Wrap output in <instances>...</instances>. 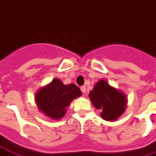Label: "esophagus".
<instances>
[{
    "label": "esophagus",
    "mask_w": 156,
    "mask_h": 156,
    "mask_svg": "<svg viewBox=\"0 0 156 156\" xmlns=\"http://www.w3.org/2000/svg\"><path fill=\"white\" fill-rule=\"evenodd\" d=\"M81 90H82V92L83 94H85L86 93V91H87V89H86V87H85V86H82V87H81Z\"/></svg>",
    "instance_id": "1"
}]
</instances>
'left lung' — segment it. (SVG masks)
I'll use <instances>...</instances> for the list:
<instances>
[{"mask_svg":"<svg viewBox=\"0 0 156 156\" xmlns=\"http://www.w3.org/2000/svg\"><path fill=\"white\" fill-rule=\"evenodd\" d=\"M89 97L94 107L101 110L100 115L107 121H115L126 110V95L103 79L96 83L90 91Z\"/></svg>","mask_w":156,"mask_h":156,"instance_id":"1","label":"left lung"}]
</instances>
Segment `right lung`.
<instances>
[{"label":"right lung","mask_w":156,"mask_h":156,"mask_svg":"<svg viewBox=\"0 0 156 156\" xmlns=\"http://www.w3.org/2000/svg\"><path fill=\"white\" fill-rule=\"evenodd\" d=\"M82 95V91L75 84L64 85L59 78H54L49 84L37 92L35 102L38 109L47 117L61 119L66 112L72 100Z\"/></svg>","instance_id":"1"}]
</instances>
